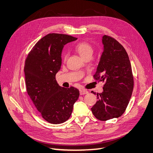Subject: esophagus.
Wrapping results in <instances>:
<instances>
[{
    "label": "esophagus",
    "mask_w": 153,
    "mask_h": 153,
    "mask_svg": "<svg viewBox=\"0 0 153 153\" xmlns=\"http://www.w3.org/2000/svg\"><path fill=\"white\" fill-rule=\"evenodd\" d=\"M88 91H87V90H80V94L81 95H85V94H88Z\"/></svg>",
    "instance_id": "esophagus-1"
}]
</instances>
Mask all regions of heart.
I'll return each mask as SVG.
<instances>
[{
	"mask_svg": "<svg viewBox=\"0 0 153 153\" xmlns=\"http://www.w3.org/2000/svg\"><path fill=\"white\" fill-rule=\"evenodd\" d=\"M75 50L83 58H85V57H87L88 56L91 55V54L93 53L92 46L86 42H79V43H78L76 45ZM66 53H64L63 54V58L64 61L66 59Z\"/></svg>",
	"mask_w": 153,
	"mask_h": 153,
	"instance_id": "obj_1",
	"label": "heart"
}]
</instances>
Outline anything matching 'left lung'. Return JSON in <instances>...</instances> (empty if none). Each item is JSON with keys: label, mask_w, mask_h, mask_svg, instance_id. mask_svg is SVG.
<instances>
[{"label": "left lung", "mask_w": 153, "mask_h": 153, "mask_svg": "<svg viewBox=\"0 0 153 153\" xmlns=\"http://www.w3.org/2000/svg\"><path fill=\"white\" fill-rule=\"evenodd\" d=\"M102 43L103 51L94 78L104 83L103 91L97 94L98 101L91 110L97 119L106 121L120 117L126 111L132 94L134 77L123 46L107 35L103 36Z\"/></svg>", "instance_id": "1"}]
</instances>
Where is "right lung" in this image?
Here are the masks:
<instances>
[{"label":"right lung","mask_w":153,"mask_h":153,"mask_svg":"<svg viewBox=\"0 0 153 153\" xmlns=\"http://www.w3.org/2000/svg\"><path fill=\"white\" fill-rule=\"evenodd\" d=\"M76 39L67 34H48L33 46L25 61L27 94L41 117L51 124L68 120L80 95L78 89L62 87L56 80L62 65L63 46Z\"/></svg>","instance_id":"1"}]
</instances>
